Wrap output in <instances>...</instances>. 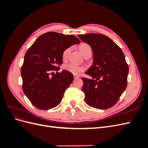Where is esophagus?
<instances>
[{
  "label": "esophagus",
  "mask_w": 148,
  "mask_h": 148,
  "mask_svg": "<svg viewBox=\"0 0 148 148\" xmlns=\"http://www.w3.org/2000/svg\"><path fill=\"white\" fill-rule=\"evenodd\" d=\"M79 78V76H78V75H74V78H75V79H77V78Z\"/></svg>",
  "instance_id": "1"
}]
</instances>
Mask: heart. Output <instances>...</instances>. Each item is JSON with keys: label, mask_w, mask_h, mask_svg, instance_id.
<instances>
[{"label": "heart", "mask_w": 148, "mask_h": 148, "mask_svg": "<svg viewBox=\"0 0 148 148\" xmlns=\"http://www.w3.org/2000/svg\"><path fill=\"white\" fill-rule=\"evenodd\" d=\"M79 49L82 54L84 56V57L86 55L88 54V53H92L91 47L86 43H82L80 44L79 46ZM70 51H71L70 47L67 48L65 49V50H64L63 53H62V59L64 60H66L67 59V57H68ZM64 69L65 70L69 71V72L73 74H78L79 73L82 72V71H83L84 69L83 67L80 66L73 63H69V64H65L64 66Z\"/></svg>", "instance_id": "1"}]
</instances>
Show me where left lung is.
I'll return each instance as SVG.
<instances>
[{
	"label": "left lung",
	"mask_w": 148,
	"mask_h": 148,
	"mask_svg": "<svg viewBox=\"0 0 148 148\" xmlns=\"http://www.w3.org/2000/svg\"><path fill=\"white\" fill-rule=\"evenodd\" d=\"M82 41L91 47L93 63L82 77L84 101L94 108L107 109L114 106L127 86L129 68L124 53L112 40L96 33L78 34Z\"/></svg>",
	"instance_id": "1"
}]
</instances>
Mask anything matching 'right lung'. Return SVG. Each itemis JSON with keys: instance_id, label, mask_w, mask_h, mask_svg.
I'll return each instance as SVG.
<instances>
[{"instance_id": "right-lung-1", "label": "right lung", "mask_w": 148, "mask_h": 148, "mask_svg": "<svg viewBox=\"0 0 148 148\" xmlns=\"http://www.w3.org/2000/svg\"><path fill=\"white\" fill-rule=\"evenodd\" d=\"M79 43L75 36L48 32L38 38L26 52L21 68L22 88L36 108L49 110L60 103L65 90L73 82V75L64 70L58 73V66L63 62L64 51ZM53 70L57 71L56 74L51 75Z\"/></svg>"}]
</instances>
